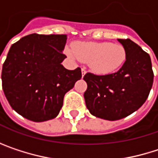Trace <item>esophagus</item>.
Here are the masks:
<instances>
[{
	"label": "esophagus",
	"mask_w": 158,
	"mask_h": 158,
	"mask_svg": "<svg viewBox=\"0 0 158 158\" xmlns=\"http://www.w3.org/2000/svg\"><path fill=\"white\" fill-rule=\"evenodd\" d=\"M86 72H87V71H86V69H81V73H82V77H84V75L86 74Z\"/></svg>",
	"instance_id": "34e87169"
}]
</instances>
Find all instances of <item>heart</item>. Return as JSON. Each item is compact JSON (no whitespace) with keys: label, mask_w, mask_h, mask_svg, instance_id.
Instances as JSON below:
<instances>
[{"label":"heart","mask_w":158,"mask_h":158,"mask_svg":"<svg viewBox=\"0 0 158 158\" xmlns=\"http://www.w3.org/2000/svg\"><path fill=\"white\" fill-rule=\"evenodd\" d=\"M68 54L74 59L89 62L91 70L108 75L119 70L126 60V51L120 44L105 42H77Z\"/></svg>","instance_id":"1"}]
</instances>
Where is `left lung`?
Here are the masks:
<instances>
[{"label": "left lung", "instance_id": "8db88e82", "mask_svg": "<svg viewBox=\"0 0 158 158\" xmlns=\"http://www.w3.org/2000/svg\"><path fill=\"white\" fill-rule=\"evenodd\" d=\"M126 51V60L115 73H87L84 93L89 112L108 121L123 119L137 110L151 90L154 73L150 56L130 39H118Z\"/></svg>", "mask_w": 158, "mask_h": 158}]
</instances>
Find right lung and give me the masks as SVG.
<instances>
[{
    "label": "right lung",
    "mask_w": 158,
    "mask_h": 158,
    "mask_svg": "<svg viewBox=\"0 0 158 158\" xmlns=\"http://www.w3.org/2000/svg\"><path fill=\"white\" fill-rule=\"evenodd\" d=\"M66 42V35L32 34L10 48L2 65V89L23 117L33 122L56 118L65 94L81 79L79 68L69 70L61 64Z\"/></svg>",
    "instance_id": "right-lung-1"
}]
</instances>
